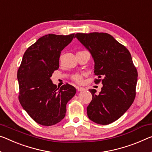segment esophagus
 Listing matches in <instances>:
<instances>
[{"instance_id": "obj_1", "label": "esophagus", "mask_w": 152, "mask_h": 152, "mask_svg": "<svg viewBox=\"0 0 152 152\" xmlns=\"http://www.w3.org/2000/svg\"><path fill=\"white\" fill-rule=\"evenodd\" d=\"M76 88H77V90H78V91H80V92H82V91H85L86 90L85 88H84V87H79V86H77Z\"/></svg>"}]
</instances>
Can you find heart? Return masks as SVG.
<instances>
[{"label": "heart", "instance_id": "b5f03b06", "mask_svg": "<svg viewBox=\"0 0 152 152\" xmlns=\"http://www.w3.org/2000/svg\"><path fill=\"white\" fill-rule=\"evenodd\" d=\"M72 79L76 83L80 84L83 81V75L81 74H75L74 75L72 76Z\"/></svg>", "mask_w": 152, "mask_h": 152}]
</instances>
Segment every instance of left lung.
<instances>
[{
  "label": "left lung",
  "mask_w": 152,
  "mask_h": 152,
  "mask_svg": "<svg viewBox=\"0 0 152 152\" xmlns=\"http://www.w3.org/2000/svg\"><path fill=\"white\" fill-rule=\"evenodd\" d=\"M75 37L92 55L94 73L102 82L99 94L89 89L93 99L86 107L88 118L106 125L120 118L131 107L136 95L137 70L131 55L124 45L107 33H77Z\"/></svg>",
  "instance_id": "1"
}]
</instances>
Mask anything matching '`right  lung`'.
Returning <instances> with one entry per match:
<instances>
[{
	"mask_svg": "<svg viewBox=\"0 0 152 152\" xmlns=\"http://www.w3.org/2000/svg\"><path fill=\"white\" fill-rule=\"evenodd\" d=\"M74 34H49L24 53L18 71L19 101L23 110L39 124L51 126L64 118L66 104L75 95L76 88L69 84L59 88L50 77L59 66L61 51L72 42Z\"/></svg>",
	"mask_w": 152,
	"mask_h": 152,
	"instance_id": "1",
	"label": "right lung"
}]
</instances>
